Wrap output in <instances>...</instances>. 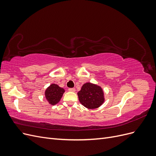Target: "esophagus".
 Wrapping results in <instances>:
<instances>
[{"label": "esophagus", "mask_w": 156, "mask_h": 156, "mask_svg": "<svg viewBox=\"0 0 156 156\" xmlns=\"http://www.w3.org/2000/svg\"><path fill=\"white\" fill-rule=\"evenodd\" d=\"M68 90H69V92H74L75 91V89L74 88H69L68 89Z\"/></svg>", "instance_id": "34e87169"}]
</instances>
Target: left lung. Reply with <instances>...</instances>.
<instances>
[{"instance_id":"left-lung-1","label":"left lung","mask_w":156,"mask_h":156,"mask_svg":"<svg viewBox=\"0 0 156 156\" xmlns=\"http://www.w3.org/2000/svg\"><path fill=\"white\" fill-rule=\"evenodd\" d=\"M77 95L80 103L90 109L99 107L104 101L101 88L90 83L84 84Z\"/></svg>"}]
</instances>
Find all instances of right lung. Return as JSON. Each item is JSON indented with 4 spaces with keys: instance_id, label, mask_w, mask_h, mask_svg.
Masks as SVG:
<instances>
[{
    "instance_id": "right-lung-1",
    "label": "right lung",
    "mask_w": 156,
    "mask_h": 156,
    "mask_svg": "<svg viewBox=\"0 0 156 156\" xmlns=\"http://www.w3.org/2000/svg\"><path fill=\"white\" fill-rule=\"evenodd\" d=\"M64 91V88H60L57 84H52L46 89L45 98L51 105H54L59 102Z\"/></svg>"
}]
</instances>
